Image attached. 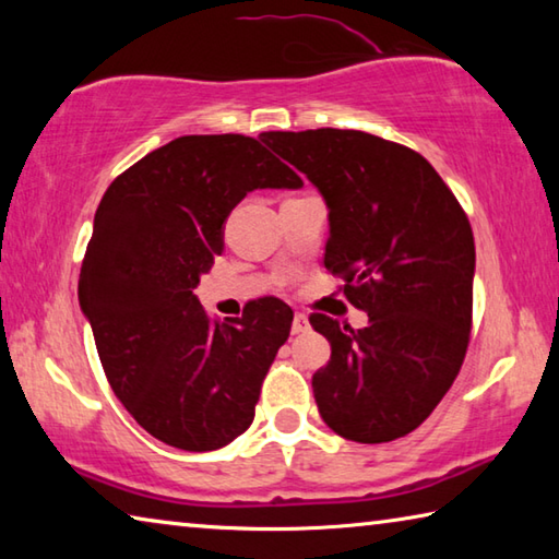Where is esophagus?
<instances>
[{"label":"esophagus","instance_id":"1","mask_svg":"<svg viewBox=\"0 0 559 559\" xmlns=\"http://www.w3.org/2000/svg\"><path fill=\"white\" fill-rule=\"evenodd\" d=\"M310 328V323H308V318L302 316V313H296V318H293V333H306V330Z\"/></svg>","mask_w":559,"mask_h":559}]
</instances>
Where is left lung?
Segmentation results:
<instances>
[{"label": "left lung", "mask_w": 559, "mask_h": 559, "mask_svg": "<svg viewBox=\"0 0 559 559\" xmlns=\"http://www.w3.org/2000/svg\"><path fill=\"white\" fill-rule=\"evenodd\" d=\"M263 143L325 197V269L370 325L310 316L330 340L313 374L323 421L337 437L384 443L437 409L466 357L476 243L447 182L412 147L362 130H271Z\"/></svg>", "instance_id": "1"}]
</instances>
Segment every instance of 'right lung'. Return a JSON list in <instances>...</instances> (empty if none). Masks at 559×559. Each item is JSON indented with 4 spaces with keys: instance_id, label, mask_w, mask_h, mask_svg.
<instances>
[{
    "instance_id": "add662e5",
    "label": "right lung",
    "mask_w": 559,
    "mask_h": 559,
    "mask_svg": "<svg viewBox=\"0 0 559 559\" xmlns=\"http://www.w3.org/2000/svg\"><path fill=\"white\" fill-rule=\"evenodd\" d=\"M302 179L257 138L185 135L112 179L93 219L79 300L122 406L167 447L214 451L251 427L293 310L259 298L219 323L194 288L253 189Z\"/></svg>"
}]
</instances>
